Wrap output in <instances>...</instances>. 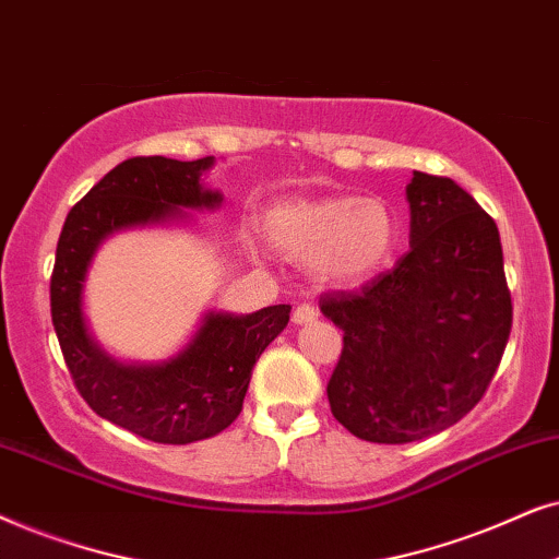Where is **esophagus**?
I'll return each instance as SVG.
<instances>
[{
    "mask_svg": "<svg viewBox=\"0 0 559 559\" xmlns=\"http://www.w3.org/2000/svg\"><path fill=\"white\" fill-rule=\"evenodd\" d=\"M317 317H319V311H317L314 307H311V304H299V307L294 309L292 322H294V324H311Z\"/></svg>",
    "mask_w": 559,
    "mask_h": 559,
    "instance_id": "esophagus-1",
    "label": "esophagus"
}]
</instances>
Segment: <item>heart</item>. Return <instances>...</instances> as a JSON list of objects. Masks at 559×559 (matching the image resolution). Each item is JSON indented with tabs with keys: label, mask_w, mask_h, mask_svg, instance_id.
Masks as SVG:
<instances>
[{
	"label": "heart",
	"mask_w": 559,
	"mask_h": 559,
	"mask_svg": "<svg viewBox=\"0 0 559 559\" xmlns=\"http://www.w3.org/2000/svg\"><path fill=\"white\" fill-rule=\"evenodd\" d=\"M275 248L309 255L326 284H362L391 265L399 248V219L378 197L286 199L263 217Z\"/></svg>",
	"instance_id": "b5f03b06"
}]
</instances>
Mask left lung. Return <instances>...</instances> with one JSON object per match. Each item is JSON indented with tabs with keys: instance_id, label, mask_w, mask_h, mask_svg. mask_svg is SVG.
I'll list each match as a JSON object with an SVG mask.
<instances>
[{
	"instance_id": "obj_1",
	"label": "left lung",
	"mask_w": 559,
	"mask_h": 559,
	"mask_svg": "<svg viewBox=\"0 0 559 559\" xmlns=\"http://www.w3.org/2000/svg\"><path fill=\"white\" fill-rule=\"evenodd\" d=\"M408 252L360 292L319 299L345 332L326 385L349 435L404 444L457 424L486 393L511 332L496 222L452 178L414 170Z\"/></svg>"
}]
</instances>
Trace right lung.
Segmentation results:
<instances>
[{
  "label": "right lung",
  "mask_w": 559,
  "mask_h": 559,
  "mask_svg": "<svg viewBox=\"0 0 559 559\" xmlns=\"http://www.w3.org/2000/svg\"><path fill=\"white\" fill-rule=\"evenodd\" d=\"M214 163V155L119 163L69 212L56 248L50 314L73 383L102 419L160 444L210 440L227 429L242 412L258 357L292 314L288 304L252 314L210 309L191 340L158 362L119 360L88 330L84 288L102 242L124 229L183 222L186 210H219L222 193L202 178Z\"/></svg>",
  "instance_id": "obj_1"
}]
</instances>
